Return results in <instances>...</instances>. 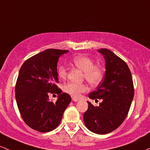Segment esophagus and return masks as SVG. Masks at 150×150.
<instances>
[{
	"label": "esophagus",
	"mask_w": 150,
	"mask_h": 150,
	"mask_svg": "<svg viewBox=\"0 0 150 150\" xmlns=\"http://www.w3.org/2000/svg\"><path fill=\"white\" fill-rule=\"evenodd\" d=\"M72 100H73V101H74V102H77V101H79V99L77 98H76V97H73V98H72Z\"/></svg>",
	"instance_id": "obj_1"
}]
</instances>
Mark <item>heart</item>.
<instances>
[{
	"instance_id": "heart-1",
	"label": "heart",
	"mask_w": 150,
	"mask_h": 150,
	"mask_svg": "<svg viewBox=\"0 0 150 150\" xmlns=\"http://www.w3.org/2000/svg\"><path fill=\"white\" fill-rule=\"evenodd\" d=\"M72 62L76 67L83 71V78L90 85L96 86L100 84L104 76V72L100 67L95 66L93 59L88 57L79 55L74 57ZM59 78L65 79L67 77V68L64 65L60 64L57 69ZM88 86L85 83H75L73 82H67L63 86V90L65 93L74 97H79L81 94L88 91Z\"/></svg>"
}]
</instances>
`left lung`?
<instances>
[{
  "instance_id": "obj_1",
  "label": "left lung",
  "mask_w": 150,
  "mask_h": 150,
  "mask_svg": "<svg viewBox=\"0 0 150 150\" xmlns=\"http://www.w3.org/2000/svg\"><path fill=\"white\" fill-rule=\"evenodd\" d=\"M105 60V74L90 98L102 99L98 106L88 101L83 121L89 130L104 134L115 130L125 120L134 97V86L130 70L125 62L110 50H98Z\"/></svg>"
}]
</instances>
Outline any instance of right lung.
Here are the masks:
<instances>
[{
	"label": "right lung",
	"instance_id": "obj_1",
	"mask_svg": "<svg viewBox=\"0 0 150 150\" xmlns=\"http://www.w3.org/2000/svg\"><path fill=\"white\" fill-rule=\"evenodd\" d=\"M68 50L48 49L25 61L16 84V98L22 118L30 127L41 132L53 130L59 125L71 98L57 86L59 58ZM57 93L56 102L48 100V93Z\"/></svg>",
	"mask_w": 150,
	"mask_h": 150
}]
</instances>
